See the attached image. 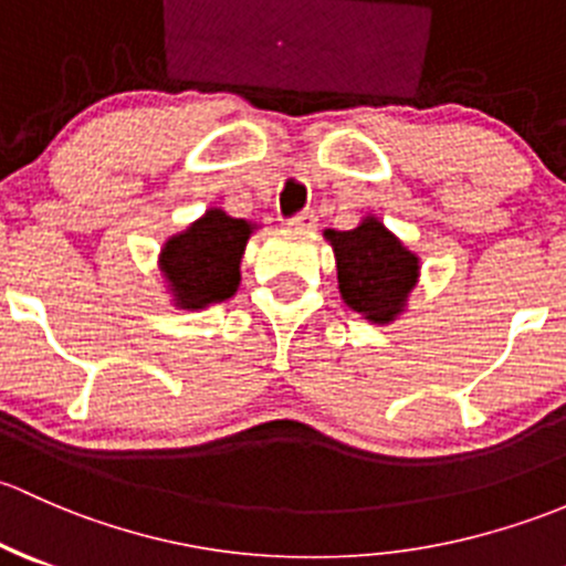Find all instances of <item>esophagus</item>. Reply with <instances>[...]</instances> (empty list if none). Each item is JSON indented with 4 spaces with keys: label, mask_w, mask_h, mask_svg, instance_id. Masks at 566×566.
<instances>
[{
    "label": "esophagus",
    "mask_w": 566,
    "mask_h": 566,
    "mask_svg": "<svg viewBox=\"0 0 566 566\" xmlns=\"http://www.w3.org/2000/svg\"><path fill=\"white\" fill-rule=\"evenodd\" d=\"M289 226H291V229H302V231L316 229V212H313V209H305V212L289 218Z\"/></svg>",
    "instance_id": "obj_1"
}]
</instances>
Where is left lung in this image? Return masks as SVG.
<instances>
[{"label":"left lung","instance_id":"1","mask_svg":"<svg viewBox=\"0 0 566 566\" xmlns=\"http://www.w3.org/2000/svg\"><path fill=\"white\" fill-rule=\"evenodd\" d=\"M324 237L335 250L343 302L373 324L395 322L417 285V255L376 218H365L352 231L329 229Z\"/></svg>","mask_w":566,"mask_h":566}]
</instances>
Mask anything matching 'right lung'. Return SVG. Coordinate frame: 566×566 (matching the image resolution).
I'll return each mask as SVG.
<instances>
[{
	"instance_id": "obj_1",
	"label": "right lung",
	"mask_w": 566,
	"mask_h": 566,
	"mask_svg": "<svg viewBox=\"0 0 566 566\" xmlns=\"http://www.w3.org/2000/svg\"><path fill=\"white\" fill-rule=\"evenodd\" d=\"M253 226L231 218L223 209H209L188 231L171 237L160 253L177 307L198 311L234 296L240 285V261Z\"/></svg>"
}]
</instances>
